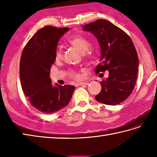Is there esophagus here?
I'll return each instance as SVG.
<instances>
[{
    "mask_svg": "<svg viewBox=\"0 0 157 157\" xmlns=\"http://www.w3.org/2000/svg\"><path fill=\"white\" fill-rule=\"evenodd\" d=\"M89 84L88 82H78L75 83V86H83V85H88Z\"/></svg>",
    "mask_w": 157,
    "mask_h": 157,
    "instance_id": "34e87169",
    "label": "esophagus"
}]
</instances>
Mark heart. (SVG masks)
Returning a JSON list of instances; mask_svg holds the SVG:
<instances>
[{"instance_id":"1","label":"heart","mask_w":157,"mask_h":157,"mask_svg":"<svg viewBox=\"0 0 157 157\" xmlns=\"http://www.w3.org/2000/svg\"><path fill=\"white\" fill-rule=\"evenodd\" d=\"M68 42L70 44L72 45L73 46L78 50V51L81 53H84L86 51H87V50L89 48V42L86 38L83 37L82 36L79 35H75L73 36L72 37L70 38L68 40ZM62 58V51L61 49L58 48L56 50V53H55V59L56 60H60ZM69 75L71 77V78H74L75 79H78L80 78V75H79L78 73L75 71L71 70L69 72Z\"/></svg>"}]
</instances>
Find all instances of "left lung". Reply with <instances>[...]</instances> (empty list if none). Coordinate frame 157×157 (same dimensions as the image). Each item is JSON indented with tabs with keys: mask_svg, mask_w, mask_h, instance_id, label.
<instances>
[{
	"mask_svg": "<svg viewBox=\"0 0 157 157\" xmlns=\"http://www.w3.org/2000/svg\"><path fill=\"white\" fill-rule=\"evenodd\" d=\"M82 29L92 33L101 47V64L95 72L109 71L95 98L102 104L118 105L129 97L136 84L139 60L135 46L124 31L105 19L86 24Z\"/></svg>",
	"mask_w": 157,
	"mask_h": 157,
	"instance_id": "left-lung-1",
	"label": "left lung"
}]
</instances>
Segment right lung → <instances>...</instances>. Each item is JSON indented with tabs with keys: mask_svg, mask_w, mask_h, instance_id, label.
<instances>
[{
	"mask_svg": "<svg viewBox=\"0 0 157 157\" xmlns=\"http://www.w3.org/2000/svg\"><path fill=\"white\" fill-rule=\"evenodd\" d=\"M68 28L46 26L32 36L23 48L20 61V81L25 96L34 108L46 114L69 104L75 90L71 85H52L51 65L55 61L58 42Z\"/></svg>",
	"mask_w": 157,
	"mask_h": 157,
	"instance_id": "obj_1",
	"label": "right lung"
}]
</instances>
